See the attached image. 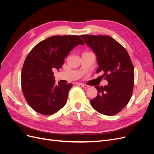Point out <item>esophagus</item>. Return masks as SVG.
Here are the masks:
<instances>
[{
    "label": "esophagus",
    "mask_w": 154,
    "mask_h": 154,
    "mask_svg": "<svg viewBox=\"0 0 154 154\" xmlns=\"http://www.w3.org/2000/svg\"><path fill=\"white\" fill-rule=\"evenodd\" d=\"M80 85L82 87H83V88H88V87H89L88 85H85V84H84V83H80Z\"/></svg>",
    "instance_id": "1"
}]
</instances>
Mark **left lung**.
Segmentation results:
<instances>
[{
    "mask_svg": "<svg viewBox=\"0 0 154 154\" xmlns=\"http://www.w3.org/2000/svg\"><path fill=\"white\" fill-rule=\"evenodd\" d=\"M96 56V72H104L108 82L104 87L96 86L97 95L91 100L99 113L113 116L128 104L132 94L134 69L129 54L123 46L109 36L81 35Z\"/></svg>",
    "mask_w": 154,
    "mask_h": 154,
    "instance_id": "1",
    "label": "left lung"
}]
</instances>
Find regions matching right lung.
Returning a JSON list of instances; mask_svg holds the SVG:
<instances>
[{
	"instance_id": "1",
	"label": "right lung",
	"mask_w": 154,
	"mask_h": 154,
	"mask_svg": "<svg viewBox=\"0 0 154 154\" xmlns=\"http://www.w3.org/2000/svg\"><path fill=\"white\" fill-rule=\"evenodd\" d=\"M84 42L79 36H54L32 49L22 69L21 84L27 103L37 112L51 115L66 105L71 83H55L53 71L62 68L74 48Z\"/></svg>"
}]
</instances>
